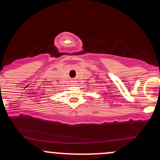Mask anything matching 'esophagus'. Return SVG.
<instances>
[{
    "mask_svg": "<svg viewBox=\"0 0 160 160\" xmlns=\"http://www.w3.org/2000/svg\"><path fill=\"white\" fill-rule=\"evenodd\" d=\"M73 82H75V81H73Z\"/></svg>",
    "mask_w": 160,
    "mask_h": 160,
    "instance_id": "esophagus-1",
    "label": "esophagus"
}]
</instances>
